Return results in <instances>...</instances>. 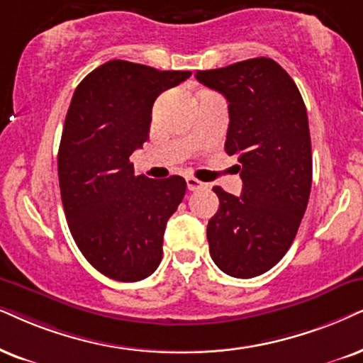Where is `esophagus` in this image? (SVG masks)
I'll return each instance as SVG.
<instances>
[{
	"label": "esophagus",
	"instance_id": "1",
	"mask_svg": "<svg viewBox=\"0 0 363 363\" xmlns=\"http://www.w3.org/2000/svg\"><path fill=\"white\" fill-rule=\"evenodd\" d=\"M186 182H187V189L189 191H199V189H206V187H208L206 182L197 181V179H194V177H187Z\"/></svg>",
	"mask_w": 363,
	"mask_h": 363
}]
</instances>
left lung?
<instances>
[{"label":"left lung","instance_id":"obj_1","mask_svg":"<svg viewBox=\"0 0 363 363\" xmlns=\"http://www.w3.org/2000/svg\"><path fill=\"white\" fill-rule=\"evenodd\" d=\"M196 79L228 100L224 150L238 155L241 196L216 186L208 223L211 258L235 278L272 269L295 240L311 189L308 116L291 77L272 58H250Z\"/></svg>","mask_w":363,"mask_h":363}]
</instances>
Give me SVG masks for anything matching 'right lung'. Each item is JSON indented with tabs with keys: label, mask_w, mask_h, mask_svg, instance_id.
Segmentation results:
<instances>
[{
	"label": "right lung",
	"mask_w": 363,
	"mask_h": 363,
	"mask_svg": "<svg viewBox=\"0 0 363 363\" xmlns=\"http://www.w3.org/2000/svg\"><path fill=\"white\" fill-rule=\"evenodd\" d=\"M191 72L110 60L77 86L58 149L68 228L86 261L117 281H140L162 259L167 219L186 194L181 176H134L130 155L149 139L152 105Z\"/></svg>",
	"instance_id": "1"
}]
</instances>
